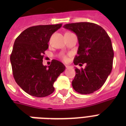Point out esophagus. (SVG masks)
<instances>
[{
    "mask_svg": "<svg viewBox=\"0 0 126 126\" xmlns=\"http://www.w3.org/2000/svg\"><path fill=\"white\" fill-rule=\"evenodd\" d=\"M65 67H66V68H67V69H69V68L71 67V66H69V65H65Z\"/></svg>",
    "mask_w": 126,
    "mask_h": 126,
    "instance_id": "esophagus-1",
    "label": "esophagus"
}]
</instances>
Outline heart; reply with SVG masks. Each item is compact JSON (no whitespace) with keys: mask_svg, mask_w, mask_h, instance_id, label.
Listing matches in <instances>:
<instances>
[{"mask_svg":"<svg viewBox=\"0 0 126 126\" xmlns=\"http://www.w3.org/2000/svg\"><path fill=\"white\" fill-rule=\"evenodd\" d=\"M62 59H63L64 61H66L67 59V57L66 55H62Z\"/></svg>","mask_w":126,"mask_h":126,"instance_id":"heart-1","label":"heart"}]
</instances>
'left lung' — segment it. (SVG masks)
<instances>
[{
  "label": "left lung",
  "instance_id": "8db88e82",
  "mask_svg": "<svg viewBox=\"0 0 126 126\" xmlns=\"http://www.w3.org/2000/svg\"><path fill=\"white\" fill-rule=\"evenodd\" d=\"M63 27L75 32L78 38L75 65L86 63L84 69L75 68L73 88L79 94H92L101 88L111 73L114 58L111 40L104 29L93 23H69Z\"/></svg>",
  "mask_w": 126,
  "mask_h": 126
}]
</instances>
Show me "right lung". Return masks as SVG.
Listing matches in <instances>:
<instances>
[{
	"mask_svg": "<svg viewBox=\"0 0 126 126\" xmlns=\"http://www.w3.org/2000/svg\"><path fill=\"white\" fill-rule=\"evenodd\" d=\"M61 26L62 24L31 27L15 40L10 55L14 78L31 95L42 97L52 94L55 81L65 70V65L55 59L47 67L42 64L50 37Z\"/></svg>",
	"mask_w": 126,
	"mask_h": 126,
	"instance_id": "right-lung-1",
	"label": "right lung"
}]
</instances>
